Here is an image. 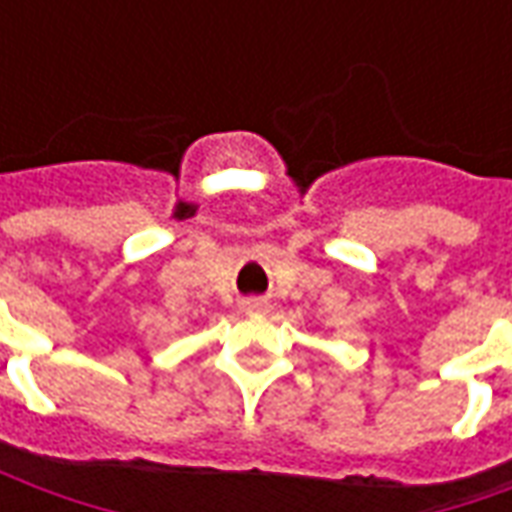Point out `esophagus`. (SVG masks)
<instances>
[{
	"instance_id": "obj_1",
	"label": "esophagus",
	"mask_w": 512,
	"mask_h": 512,
	"mask_svg": "<svg viewBox=\"0 0 512 512\" xmlns=\"http://www.w3.org/2000/svg\"><path fill=\"white\" fill-rule=\"evenodd\" d=\"M244 312L246 315H263V312H268V301L266 299H246Z\"/></svg>"
}]
</instances>
